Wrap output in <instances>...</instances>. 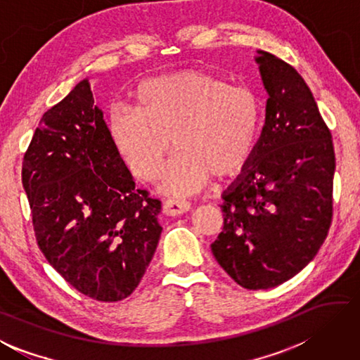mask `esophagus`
<instances>
[{"mask_svg": "<svg viewBox=\"0 0 360 360\" xmlns=\"http://www.w3.org/2000/svg\"><path fill=\"white\" fill-rule=\"evenodd\" d=\"M191 209V202L186 200H165L162 211L167 215H181Z\"/></svg>", "mask_w": 360, "mask_h": 360, "instance_id": "1", "label": "esophagus"}]
</instances>
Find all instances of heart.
I'll return each mask as SVG.
<instances>
[{
	"label": "heart",
	"mask_w": 360,
	"mask_h": 360,
	"mask_svg": "<svg viewBox=\"0 0 360 360\" xmlns=\"http://www.w3.org/2000/svg\"><path fill=\"white\" fill-rule=\"evenodd\" d=\"M135 108L117 107L108 132L136 178H159L163 160L178 149L162 176V191L188 195L214 176L243 172L257 153L263 103L248 86L230 84L201 70L149 78L135 89Z\"/></svg>",
	"instance_id": "1"
}]
</instances>
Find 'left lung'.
I'll use <instances>...</instances> for the list:
<instances>
[{
	"instance_id": "8db88e82",
	"label": "left lung",
	"mask_w": 360,
	"mask_h": 360,
	"mask_svg": "<svg viewBox=\"0 0 360 360\" xmlns=\"http://www.w3.org/2000/svg\"><path fill=\"white\" fill-rule=\"evenodd\" d=\"M269 94L252 162L224 195L217 263L247 290H269L315 258L332 221L335 154L310 88L291 64L258 51Z\"/></svg>"
}]
</instances>
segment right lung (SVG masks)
Instances as JSON below:
<instances>
[{"mask_svg": "<svg viewBox=\"0 0 360 360\" xmlns=\"http://www.w3.org/2000/svg\"><path fill=\"white\" fill-rule=\"evenodd\" d=\"M37 245L84 296L126 299L158 248L160 201L135 188L88 80L44 113L23 155Z\"/></svg>", "mask_w": 360, "mask_h": 360, "instance_id": "obj_1", "label": "right lung"}]
</instances>
